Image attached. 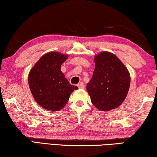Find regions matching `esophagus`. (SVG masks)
Returning <instances> with one entry per match:
<instances>
[{"instance_id":"esophagus-1","label":"esophagus","mask_w":157,"mask_h":157,"mask_svg":"<svg viewBox=\"0 0 157 157\" xmlns=\"http://www.w3.org/2000/svg\"><path fill=\"white\" fill-rule=\"evenodd\" d=\"M77 86H78V88L83 89L84 87H85V84L83 83V82H81V83H78V85H77Z\"/></svg>"}]
</instances>
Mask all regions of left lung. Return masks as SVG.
Returning <instances> with one entry per match:
<instances>
[{
  "label": "left lung",
  "instance_id": "left-lung-1",
  "mask_svg": "<svg viewBox=\"0 0 157 157\" xmlns=\"http://www.w3.org/2000/svg\"><path fill=\"white\" fill-rule=\"evenodd\" d=\"M95 68L87 84L91 101L101 111L118 108L125 99L130 85V73L116 55L102 52L94 57Z\"/></svg>",
  "mask_w": 157,
  "mask_h": 157
}]
</instances>
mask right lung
Instances as JSON below:
<instances>
[{"mask_svg": "<svg viewBox=\"0 0 157 157\" xmlns=\"http://www.w3.org/2000/svg\"><path fill=\"white\" fill-rule=\"evenodd\" d=\"M68 56L50 52L36 63L28 76L29 89L38 105L51 111L60 110L67 103L74 90L60 70Z\"/></svg>", "mask_w": 157, "mask_h": 157, "instance_id": "add662e5", "label": "right lung"}]
</instances>
